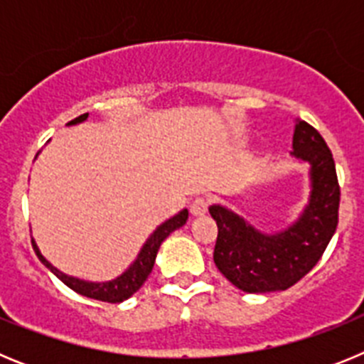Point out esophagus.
<instances>
[{"label": "esophagus", "instance_id": "1", "mask_svg": "<svg viewBox=\"0 0 364 364\" xmlns=\"http://www.w3.org/2000/svg\"><path fill=\"white\" fill-rule=\"evenodd\" d=\"M208 205H210V202L205 200L204 197H197L189 204V211H191L193 217H202L208 211Z\"/></svg>", "mask_w": 364, "mask_h": 364}]
</instances>
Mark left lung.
<instances>
[{
	"mask_svg": "<svg viewBox=\"0 0 364 364\" xmlns=\"http://www.w3.org/2000/svg\"><path fill=\"white\" fill-rule=\"evenodd\" d=\"M291 147V156L310 166V198L290 226L264 233L224 205H210L218 228L215 266L247 294L288 290L319 262L336 233L341 189L332 151L302 120L295 122Z\"/></svg>",
	"mask_w": 364,
	"mask_h": 364,
	"instance_id": "left-lung-1",
	"label": "left lung"
}]
</instances>
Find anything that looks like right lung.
<instances>
[{
  "mask_svg": "<svg viewBox=\"0 0 364 364\" xmlns=\"http://www.w3.org/2000/svg\"><path fill=\"white\" fill-rule=\"evenodd\" d=\"M89 117V112L82 114V117L74 118L70 120L67 125H76L82 124V122L87 120ZM189 217L188 210H182L175 215V217L167 218L166 222H162L153 233L149 235V239L146 240V244L142 246L140 253H138L136 259L133 260V264L129 268L125 269L122 275H118L117 279H112V281H105V282H91V281H83V279L73 277V275H67V273L60 272L58 268H54L50 264L49 260L45 259L41 255L40 247H38L36 240L32 239V247H34V252H36L38 259L43 262L50 272L56 275L60 281L63 282L65 286H69L70 290H74L76 294L83 295V297L89 299H96V301H104V302H122L125 299H129L134 291L140 290V286L146 282V279L149 277L151 269L154 266V259H156V253L160 250V244L169 237L175 230L182 228L186 224Z\"/></svg>",
  "mask_w": 364,
  "mask_h": 364,
  "instance_id": "1",
  "label": "right lung"
}]
</instances>
